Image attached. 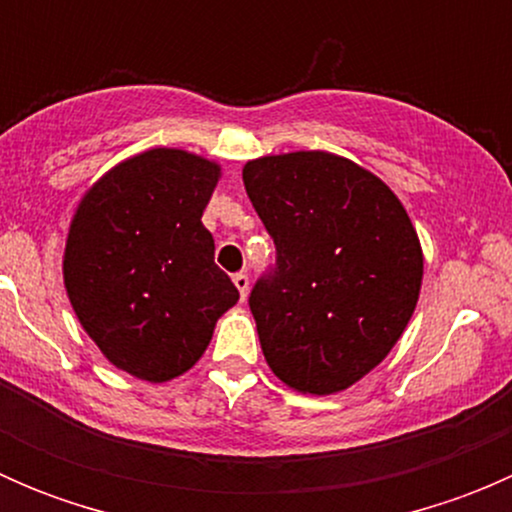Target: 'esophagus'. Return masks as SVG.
<instances>
[{
  "label": "esophagus",
  "mask_w": 512,
  "mask_h": 512,
  "mask_svg": "<svg viewBox=\"0 0 512 512\" xmlns=\"http://www.w3.org/2000/svg\"><path fill=\"white\" fill-rule=\"evenodd\" d=\"M232 282H235L237 292H240L242 302H245V299H247V289H250V280H247V275H242V272H237V275L232 277Z\"/></svg>",
  "instance_id": "34e87169"
}]
</instances>
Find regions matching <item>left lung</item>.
Here are the masks:
<instances>
[{
    "mask_svg": "<svg viewBox=\"0 0 512 512\" xmlns=\"http://www.w3.org/2000/svg\"><path fill=\"white\" fill-rule=\"evenodd\" d=\"M242 183L277 247L250 294L262 354L299 394L332 396L394 349L414 314L423 250L371 170L329 151L247 160Z\"/></svg>",
    "mask_w": 512,
    "mask_h": 512,
    "instance_id": "1",
    "label": "left lung"
}]
</instances>
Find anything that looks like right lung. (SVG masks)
<instances>
[{
	"mask_svg": "<svg viewBox=\"0 0 512 512\" xmlns=\"http://www.w3.org/2000/svg\"><path fill=\"white\" fill-rule=\"evenodd\" d=\"M223 165L148 148L89 185L71 218L64 287L116 369L151 384L198 364L240 292L215 265L203 210Z\"/></svg>",
	"mask_w": 512,
	"mask_h": 512,
	"instance_id": "obj_1",
	"label": "right lung"
}]
</instances>
